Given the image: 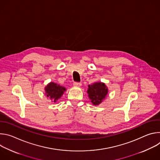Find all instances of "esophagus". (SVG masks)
<instances>
[{"mask_svg":"<svg viewBox=\"0 0 160 160\" xmlns=\"http://www.w3.org/2000/svg\"><path fill=\"white\" fill-rule=\"evenodd\" d=\"M81 85H82V83H80V82H75L74 83H73V85L75 86V87H80L81 86Z\"/></svg>","mask_w":160,"mask_h":160,"instance_id":"esophagus-1","label":"esophagus"}]
</instances>
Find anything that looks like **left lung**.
<instances>
[{"label": "left lung", "instance_id": "8db88e82", "mask_svg": "<svg viewBox=\"0 0 160 160\" xmlns=\"http://www.w3.org/2000/svg\"><path fill=\"white\" fill-rule=\"evenodd\" d=\"M88 97L94 105L99 104L108 94V88L104 83L97 82L88 85Z\"/></svg>", "mask_w": 160, "mask_h": 160}]
</instances>
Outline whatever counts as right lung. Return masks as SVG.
Instances as JSON below:
<instances>
[{
    "label": "right lung",
    "instance_id": "add662e5",
    "mask_svg": "<svg viewBox=\"0 0 160 160\" xmlns=\"http://www.w3.org/2000/svg\"><path fill=\"white\" fill-rule=\"evenodd\" d=\"M45 90L47 97H49V98L54 101V102H56L62 96L66 89L59 85L51 82L45 87Z\"/></svg>",
    "mask_w": 160,
    "mask_h": 160
}]
</instances>
